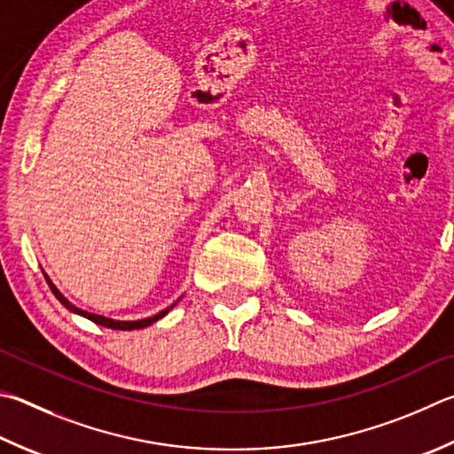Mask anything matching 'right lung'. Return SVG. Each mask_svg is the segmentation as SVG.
I'll use <instances>...</instances> for the list:
<instances>
[{
  "instance_id": "obj_1",
  "label": "right lung",
  "mask_w": 454,
  "mask_h": 454,
  "mask_svg": "<svg viewBox=\"0 0 454 454\" xmlns=\"http://www.w3.org/2000/svg\"><path fill=\"white\" fill-rule=\"evenodd\" d=\"M45 276V274H43ZM45 279H47V284H49V287H51V292L55 294V298L59 300L65 308H67L69 311H73V313H79V316H83V317H87V319H90V321H95V324H98V325H105V327H111V329H125V332H130V329H143V327H146V325H151V324H154L156 319H160V317H164L167 316V313L170 311V308H175L176 303H172L170 308H167V309H162V311H159L156 313V316H153V317H146V319H137V321H117V319H111V317H105V316H97V313H89V311H85V309H79L77 306H73V303L65 298V295L57 290V287L53 286V282L51 279H49L47 276H45Z\"/></svg>"
}]
</instances>
